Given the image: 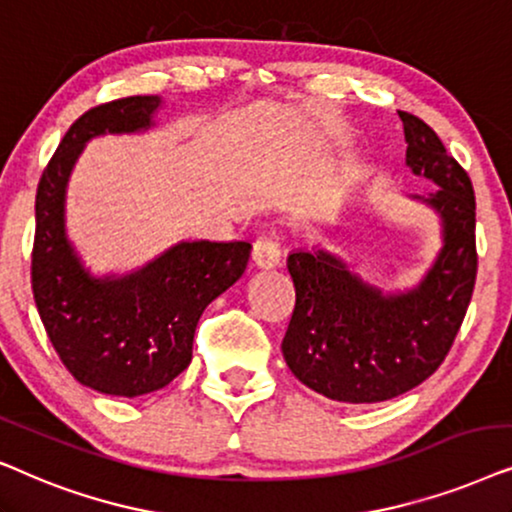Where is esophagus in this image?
<instances>
[{
  "mask_svg": "<svg viewBox=\"0 0 512 512\" xmlns=\"http://www.w3.org/2000/svg\"><path fill=\"white\" fill-rule=\"evenodd\" d=\"M252 262L260 269H274L281 264V245L271 234H264L252 245Z\"/></svg>",
  "mask_w": 512,
  "mask_h": 512,
  "instance_id": "34e87169",
  "label": "esophagus"
}]
</instances>
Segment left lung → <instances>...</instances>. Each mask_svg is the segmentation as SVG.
Listing matches in <instances>:
<instances>
[{
    "instance_id": "1",
    "label": "left lung",
    "mask_w": 512,
    "mask_h": 512,
    "mask_svg": "<svg viewBox=\"0 0 512 512\" xmlns=\"http://www.w3.org/2000/svg\"><path fill=\"white\" fill-rule=\"evenodd\" d=\"M407 166L440 189L417 196L442 217L445 245L419 288L381 295L325 250L292 252L295 309L283 337L292 374L342 403H381L419 386L442 365L478 276L473 182L428 124L398 112Z\"/></svg>"
}]
</instances>
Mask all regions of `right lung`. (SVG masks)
Returning <instances> with one entry per match:
<instances>
[{
	"label": "right lung",
	"instance_id": "add662e5",
	"mask_svg": "<svg viewBox=\"0 0 512 512\" xmlns=\"http://www.w3.org/2000/svg\"><path fill=\"white\" fill-rule=\"evenodd\" d=\"M156 95L102 102L81 114L46 163L34 199L32 295L58 358L107 395L152 393L192 363L206 306L243 276L250 243H180L124 278H93L65 238L63 203L84 142L152 126Z\"/></svg>",
	"mask_w": 512,
	"mask_h": 512
}]
</instances>
